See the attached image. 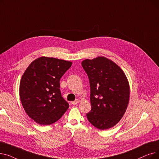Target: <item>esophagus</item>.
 Listing matches in <instances>:
<instances>
[{"instance_id":"1","label":"esophagus","mask_w":159,"mask_h":159,"mask_svg":"<svg viewBox=\"0 0 159 159\" xmlns=\"http://www.w3.org/2000/svg\"><path fill=\"white\" fill-rule=\"evenodd\" d=\"M79 102V101L78 99H77V100H75V101H72V102H71V104L75 105V104H77Z\"/></svg>"}]
</instances>
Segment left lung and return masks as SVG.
I'll list each match as a JSON object with an SVG mask.
<instances>
[{"instance_id": "left-lung-1", "label": "left lung", "mask_w": 159, "mask_h": 159, "mask_svg": "<svg viewBox=\"0 0 159 159\" xmlns=\"http://www.w3.org/2000/svg\"><path fill=\"white\" fill-rule=\"evenodd\" d=\"M82 66L90 86L91 110L86 114L88 120L99 129L112 128L120 121L129 103L126 75L119 66L104 57L86 59Z\"/></svg>"}]
</instances>
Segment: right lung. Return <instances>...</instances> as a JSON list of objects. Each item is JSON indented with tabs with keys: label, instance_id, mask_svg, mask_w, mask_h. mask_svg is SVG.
Here are the masks:
<instances>
[{
	"label": "right lung",
	"instance_id": "1",
	"mask_svg": "<svg viewBox=\"0 0 159 159\" xmlns=\"http://www.w3.org/2000/svg\"><path fill=\"white\" fill-rule=\"evenodd\" d=\"M72 62L41 57L33 61L20 83V98L30 117L40 125L59 120L69 107L62 97L60 79Z\"/></svg>",
	"mask_w": 159,
	"mask_h": 159
}]
</instances>
